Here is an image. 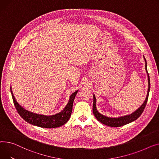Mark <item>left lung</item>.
<instances>
[{
  "label": "left lung",
  "mask_w": 159,
  "mask_h": 159,
  "mask_svg": "<svg viewBox=\"0 0 159 159\" xmlns=\"http://www.w3.org/2000/svg\"><path fill=\"white\" fill-rule=\"evenodd\" d=\"M144 60L146 61V65H145L146 70V72L148 74V94L146 96V98L144 102V103L139 109H137L135 111H134V113L131 114L130 115L126 116L124 117H118V118H111V117H106L98 112V111L97 110L96 107V99L95 98V96L94 95V102H93V108H92L93 114H94V116L99 121V122H101V123L104 124L107 126H108L119 127V126H124L125 125H127L128 123L133 122V121L137 119L143 114V111L146 107V105L147 104V101H148V96H149V92H150V76H149V74L147 70V63H146V60L145 58H144Z\"/></svg>",
  "instance_id": "left-lung-1"
}]
</instances>
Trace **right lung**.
<instances>
[{
    "mask_svg": "<svg viewBox=\"0 0 159 159\" xmlns=\"http://www.w3.org/2000/svg\"><path fill=\"white\" fill-rule=\"evenodd\" d=\"M10 90L13 103L18 114H19L26 122L30 123L31 125L46 128H54L60 127L67 122L72 114L74 99L75 98V96L78 92L77 90L75 92H74L70 96L68 104L61 112L53 116H47L34 114L33 112H31V111L25 110L20 105H19V104H18L15 100V98L13 94L11 88H10Z\"/></svg>",
    "mask_w": 159,
    "mask_h": 159,
    "instance_id": "right-lung-1",
    "label": "right lung"
}]
</instances>
